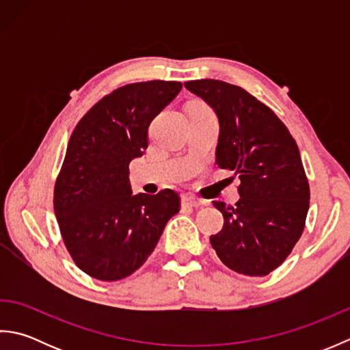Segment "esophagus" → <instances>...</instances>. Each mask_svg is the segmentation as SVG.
I'll return each mask as SVG.
<instances>
[{
	"instance_id": "esophagus-1",
	"label": "esophagus",
	"mask_w": 350,
	"mask_h": 350,
	"mask_svg": "<svg viewBox=\"0 0 350 350\" xmlns=\"http://www.w3.org/2000/svg\"><path fill=\"white\" fill-rule=\"evenodd\" d=\"M182 203L185 206H189V207H202L204 204L203 200H200V198L191 196V194H185L182 197Z\"/></svg>"
}]
</instances>
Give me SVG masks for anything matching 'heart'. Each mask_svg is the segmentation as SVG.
Returning <instances> with one entry per match:
<instances>
[{
    "instance_id": "1",
    "label": "heart",
    "mask_w": 350,
    "mask_h": 350,
    "mask_svg": "<svg viewBox=\"0 0 350 350\" xmlns=\"http://www.w3.org/2000/svg\"><path fill=\"white\" fill-rule=\"evenodd\" d=\"M194 107H197V108H206L204 105H194Z\"/></svg>"
}]
</instances>
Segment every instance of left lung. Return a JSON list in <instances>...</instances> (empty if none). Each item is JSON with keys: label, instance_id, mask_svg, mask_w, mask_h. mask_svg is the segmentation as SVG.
Listing matches in <instances>:
<instances>
[{"label": "left lung", "instance_id": "1", "mask_svg": "<svg viewBox=\"0 0 350 350\" xmlns=\"http://www.w3.org/2000/svg\"><path fill=\"white\" fill-rule=\"evenodd\" d=\"M218 116L217 163L241 179L239 202H213L224 217L211 243L230 269L265 277L284 262L306 227L310 187L298 144L273 111L218 79L185 83Z\"/></svg>", "mask_w": 350, "mask_h": 350}]
</instances>
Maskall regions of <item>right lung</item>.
<instances>
[{"label": "right lung", "instance_id": "obj_1", "mask_svg": "<svg viewBox=\"0 0 350 350\" xmlns=\"http://www.w3.org/2000/svg\"><path fill=\"white\" fill-rule=\"evenodd\" d=\"M180 90L177 81L123 85L94 103L72 132L54 211L73 262L96 280H122L143 266L180 209L177 192L133 196L129 182V162L147 148L148 126Z\"/></svg>", "mask_w": 350, "mask_h": 350}]
</instances>
